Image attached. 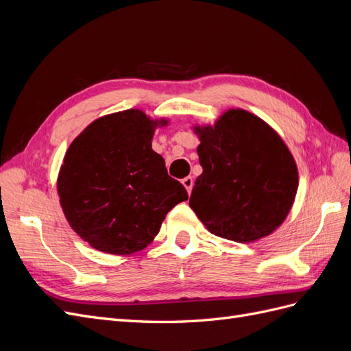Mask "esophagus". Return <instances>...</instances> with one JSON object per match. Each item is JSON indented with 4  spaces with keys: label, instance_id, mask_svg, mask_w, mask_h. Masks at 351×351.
Wrapping results in <instances>:
<instances>
[{
    "label": "esophagus",
    "instance_id": "34e87169",
    "mask_svg": "<svg viewBox=\"0 0 351 351\" xmlns=\"http://www.w3.org/2000/svg\"><path fill=\"white\" fill-rule=\"evenodd\" d=\"M182 183H183V186L186 187V190H187V193H189V195H190V193H192V189H193V178H192V177H190V176H189V177H184V178H183V182H182Z\"/></svg>",
    "mask_w": 351,
    "mask_h": 351
}]
</instances>
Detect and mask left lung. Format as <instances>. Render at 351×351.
Here are the masks:
<instances>
[{"label": "left lung", "mask_w": 351, "mask_h": 351, "mask_svg": "<svg viewBox=\"0 0 351 351\" xmlns=\"http://www.w3.org/2000/svg\"><path fill=\"white\" fill-rule=\"evenodd\" d=\"M199 162L189 205L212 234L256 241L277 230L294 204L299 171L269 124L241 108L214 125H195Z\"/></svg>", "instance_id": "obj_1"}]
</instances>
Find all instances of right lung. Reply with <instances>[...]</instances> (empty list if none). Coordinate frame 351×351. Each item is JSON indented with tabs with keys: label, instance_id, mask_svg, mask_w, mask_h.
Listing matches in <instances>:
<instances>
[{
	"label": "right lung",
	"instance_id": "add662e5",
	"mask_svg": "<svg viewBox=\"0 0 351 351\" xmlns=\"http://www.w3.org/2000/svg\"><path fill=\"white\" fill-rule=\"evenodd\" d=\"M167 124L125 110L92 121L69 146L57 180L60 204L70 227L93 249H145L168 212L187 200L184 186L152 149L156 127Z\"/></svg>",
	"mask_w": 351,
	"mask_h": 351
}]
</instances>
